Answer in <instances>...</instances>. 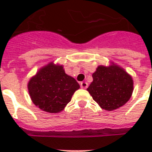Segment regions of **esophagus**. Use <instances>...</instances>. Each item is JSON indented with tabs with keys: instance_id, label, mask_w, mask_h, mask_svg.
I'll use <instances>...</instances> for the list:
<instances>
[{
	"instance_id": "1",
	"label": "esophagus",
	"mask_w": 152,
	"mask_h": 152,
	"mask_svg": "<svg viewBox=\"0 0 152 152\" xmlns=\"http://www.w3.org/2000/svg\"><path fill=\"white\" fill-rule=\"evenodd\" d=\"M88 83L87 82H81L80 83V87L81 88H84V89H86V88H88Z\"/></svg>"
}]
</instances>
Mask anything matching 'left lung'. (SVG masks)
Here are the masks:
<instances>
[{"mask_svg": "<svg viewBox=\"0 0 152 152\" xmlns=\"http://www.w3.org/2000/svg\"><path fill=\"white\" fill-rule=\"evenodd\" d=\"M92 77L93 82L88 91L102 109L111 111L129 100L133 91V81L123 69L115 64L99 66Z\"/></svg>", "mask_w": 152, "mask_h": 152, "instance_id": "8db88e82", "label": "left lung"}]
</instances>
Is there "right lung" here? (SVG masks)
I'll return each mask as SVG.
<instances>
[{"label":"right lung","mask_w":152,"mask_h":152,"mask_svg":"<svg viewBox=\"0 0 152 152\" xmlns=\"http://www.w3.org/2000/svg\"><path fill=\"white\" fill-rule=\"evenodd\" d=\"M79 88V83L64 72L61 65L53 63L40 69L28 83L32 102L39 108L49 113L63 110Z\"/></svg>","instance_id":"add662e5"}]
</instances>
